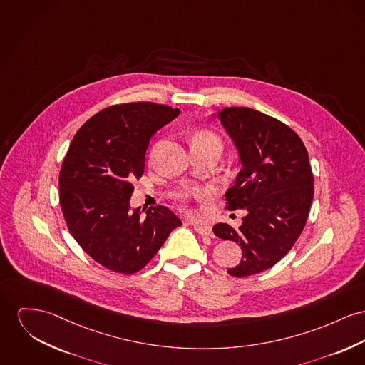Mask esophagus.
Segmentation results:
<instances>
[{"label":"esophagus","instance_id":"esophagus-1","mask_svg":"<svg viewBox=\"0 0 365 365\" xmlns=\"http://www.w3.org/2000/svg\"><path fill=\"white\" fill-rule=\"evenodd\" d=\"M195 231L200 235H205V237H212L213 232H212V228L209 225H205V224H194Z\"/></svg>","mask_w":365,"mask_h":365}]
</instances>
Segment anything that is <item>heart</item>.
Masks as SVG:
<instances>
[{"label":"heart","instance_id":"heart-1","mask_svg":"<svg viewBox=\"0 0 365 365\" xmlns=\"http://www.w3.org/2000/svg\"><path fill=\"white\" fill-rule=\"evenodd\" d=\"M192 146H217L221 148V141L216 134L212 131H197L192 138ZM209 196V190L206 188H192L185 190L175 196L178 206L187 212L191 210L194 202L203 200Z\"/></svg>","mask_w":365,"mask_h":365}]
</instances>
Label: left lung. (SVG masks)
<instances>
[{
    "label": "left lung",
    "mask_w": 365,
    "mask_h": 365,
    "mask_svg": "<svg viewBox=\"0 0 365 365\" xmlns=\"http://www.w3.org/2000/svg\"><path fill=\"white\" fill-rule=\"evenodd\" d=\"M219 119L242 160L225 207L247 215L240 228L220 222L213 232L241 245L242 260L227 272L243 278L272 267L291 250L309 217L314 177L306 146L285 123L250 108H225Z\"/></svg>",
    "instance_id": "1"
}]
</instances>
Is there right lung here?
<instances>
[{
  "label": "right lung",
  "instance_id": "add662e5",
  "mask_svg": "<svg viewBox=\"0 0 365 365\" xmlns=\"http://www.w3.org/2000/svg\"><path fill=\"white\" fill-rule=\"evenodd\" d=\"M178 115L155 102L119 103L76 133L59 173V202L69 232L102 267L135 274L182 224L165 206L150 207L145 219L140 207L130 210L150 138Z\"/></svg>",
  "mask_w": 365,
  "mask_h": 365
}]
</instances>
